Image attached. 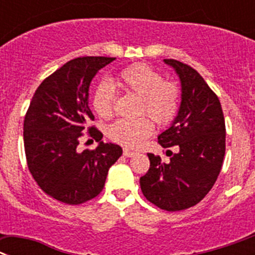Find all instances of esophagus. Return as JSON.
<instances>
[{"label": "esophagus", "instance_id": "obj_1", "mask_svg": "<svg viewBox=\"0 0 255 255\" xmlns=\"http://www.w3.org/2000/svg\"><path fill=\"white\" fill-rule=\"evenodd\" d=\"M123 155H125L126 157H132V156L134 155V152L130 150H128V148H125V150H123Z\"/></svg>", "mask_w": 255, "mask_h": 255}]
</instances>
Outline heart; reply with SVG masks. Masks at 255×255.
<instances>
[{"label": "heart", "mask_w": 255, "mask_h": 255, "mask_svg": "<svg viewBox=\"0 0 255 255\" xmlns=\"http://www.w3.org/2000/svg\"><path fill=\"white\" fill-rule=\"evenodd\" d=\"M118 84L126 91L141 98L138 113H147L159 125H166L175 117L179 108V90L170 81H164L159 72L143 63L128 66L119 72ZM117 93L114 85L103 80L96 85L91 98L94 111L102 118H111ZM153 125L148 117L118 119L109 127L108 134L117 143L134 148L152 133Z\"/></svg>", "instance_id": "b5f03b06"}]
</instances>
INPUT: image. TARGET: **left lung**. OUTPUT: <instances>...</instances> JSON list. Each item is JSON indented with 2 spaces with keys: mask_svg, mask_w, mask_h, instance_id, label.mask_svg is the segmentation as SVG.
I'll use <instances>...</instances> for the list:
<instances>
[{
  "mask_svg": "<svg viewBox=\"0 0 255 255\" xmlns=\"http://www.w3.org/2000/svg\"><path fill=\"white\" fill-rule=\"evenodd\" d=\"M164 62L180 79L182 102L178 116L157 139L164 148L175 146L178 151H166L169 162L147 153L150 169L139 185L147 201L173 212L196 206L213 187L224 161L226 128L219 98L203 77L183 62Z\"/></svg>",
  "mask_w": 255,
  "mask_h": 255,
  "instance_id": "left-lung-1",
  "label": "left lung"
}]
</instances>
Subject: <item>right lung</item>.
Listing matches in <instances>:
<instances>
[{"label": "right lung", "mask_w": 255, "mask_h": 255, "mask_svg": "<svg viewBox=\"0 0 255 255\" xmlns=\"http://www.w3.org/2000/svg\"><path fill=\"white\" fill-rule=\"evenodd\" d=\"M114 59H71L39 85L25 116L27 167L44 193L67 205L95 198L104 188L109 167L122 155L121 146L104 143L103 133L89 127L94 121L89 108L91 80ZM86 129L100 144L81 153L77 146Z\"/></svg>", "instance_id": "1"}]
</instances>
